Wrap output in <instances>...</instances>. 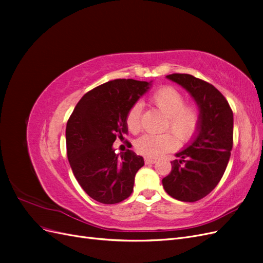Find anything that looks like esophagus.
<instances>
[{
  "label": "esophagus",
  "mask_w": 263,
  "mask_h": 263,
  "mask_svg": "<svg viewBox=\"0 0 263 263\" xmlns=\"http://www.w3.org/2000/svg\"><path fill=\"white\" fill-rule=\"evenodd\" d=\"M156 162H157L156 159L148 158V157L145 158V163H146V164H154V163H156Z\"/></svg>",
  "instance_id": "obj_1"
}]
</instances>
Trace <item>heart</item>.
Instances as JSON below:
<instances>
[{"label":"heart","mask_w":263,"mask_h":263,"mask_svg":"<svg viewBox=\"0 0 263 263\" xmlns=\"http://www.w3.org/2000/svg\"><path fill=\"white\" fill-rule=\"evenodd\" d=\"M153 104L166 116L164 129L172 133L160 135H144L136 141V149L139 154L150 158H158L165 153L178 148L180 139L182 144H187L200 130L201 110L195 103H185L184 95L176 87L163 85L151 97ZM141 103L136 102L132 105L126 115V125L129 132L137 134L141 129Z\"/></svg>","instance_id":"heart-1"}]
</instances>
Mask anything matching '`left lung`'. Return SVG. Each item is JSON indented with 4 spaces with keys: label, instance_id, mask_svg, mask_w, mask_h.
Listing matches in <instances>:
<instances>
[{
    "label": "left lung",
    "instance_id": "obj_1",
    "mask_svg": "<svg viewBox=\"0 0 263 263\" xmlns=\"http://www.w3.org/2000/svg\"><path fill=\"white\" fill-rule=\"evenodd\" d=\"M192 95L201 110L196 138L171 161L162 179L165 192L182 202H196L210 194L224 176L234 144V116L227 100L216 87L185 73L166 76Z\"/></svg>",
    "mask_w": 263,
    "mask_h": 263
}]
</instances>
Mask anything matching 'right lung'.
<instances>
[{"label":"right lung","mask_w":263,"mask_h":263,"mask_svg":"<svg viewBox=\"0 0 263 263\" xmlns=\"http://www.w3.org/2000/svg\"><path fill=\"white\" fill-rule=\"evenodd\" d=\"M148 89V82L134 79L103 83L83 95L68 119L66 141L71 169L95 201L116 204L133 193L135 176L144 159L129 149L119 157L112 146L116 138L125 139L127 112Z\"/></svg>","instance_id":"1"}]
</instances>
